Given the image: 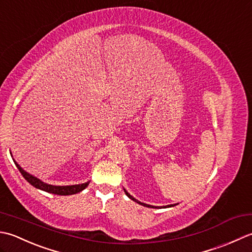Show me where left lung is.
<instances>
[{
  "mask_svg": "<svg viewBox=\"0 0 252 252\" xmlns=\"http://www.w3.org/2000/svg\"><path fill=\"white\" fill-rule=\"evenodd\" d=\"M125 192H126V194H127V196H128V197H129V198H130L131 200H133V201H136L137 203H139V204L143 205V207H148V208H153V207H152V205H149V204H146V203H142V202H140V201H138V200H136V199H135V198H133L132 196H130V194H129V193H128V192H127L126 190H125ZM167 207H173V205L171 204V205H167Z\"/></svg>",
  "mask_w": 252,
  "mask_h": 252,
  "instance_id": "left-lung-1",
  "label": "left lung"
}]
</instances>
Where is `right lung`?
Instances as JSON below:
<instances>
[{
	"instance_id": "add662e5",
	"label": "right lung",
	"mask_w": 252,
	"mask_h": 252,
	"mask_svg": "<svg viewBox=\"0 0 252 252\" xmlns=\"http://www.w3.org/2000/svg\"><path fill=\"white\" fill-rule=\"evenodd\" d=\"M14 162H15V165L17 166L19 172L22 173V175L24 176L26 181H27L29 184H32L33 187L41 189V190L50 192V193L60 194V196H68V194H75L77 192H80L89 185V182H87L85 184L73 185V186H53V185H48V184L43 183L42 181H40V179L33 177L32 175H30V174H28L27 172H25L24 169L16 163V161H14Z\"/></svg>"
}]
</instances>
